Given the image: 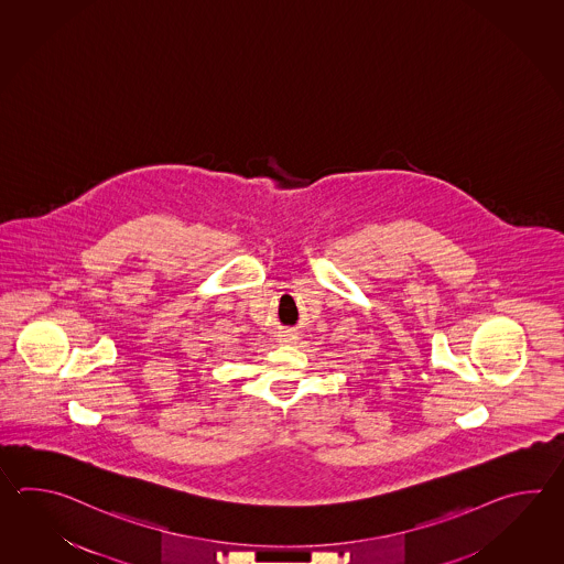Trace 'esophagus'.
Returning a JSON list of instances; mask_svg holds the SVG:
<instances>
[{
    "mask_svg": "<svg viewBox=\"0 0 564 564\" xmlns=\"http://www.w3.org/2000/svg\"><path fill=\"white\" fill-rule=\"evenodd\" d=\"M288 336H290V338H288V340H292V335H288Z\"/></svg>",
    "mask_w": 564,
    "mask_h": 564,
    "instance_id": "esophagus-1",
    "label": "esophagus"
}]
</instances>
